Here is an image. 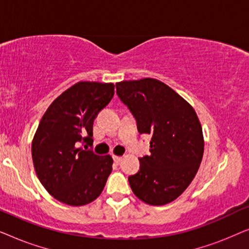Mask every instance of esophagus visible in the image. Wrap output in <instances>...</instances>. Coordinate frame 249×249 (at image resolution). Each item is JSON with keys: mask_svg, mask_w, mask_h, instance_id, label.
Wrapping results in <instances>:
<instances>
[{"mask_svg": "<svg viewBox=\"0 0 249 249\" xmlns=\"http://www.w3.org/2000/svg\"><path fill=\"white\" fill-rule=\"evenodd\" d=\"M113 160L115 163H120L122 161V156H117V155H113Z\"/></svg>", "mask_w": 249, "mask_h": 249, "instance_id": "34e87169", "label": "esophagus"}]
</instances>
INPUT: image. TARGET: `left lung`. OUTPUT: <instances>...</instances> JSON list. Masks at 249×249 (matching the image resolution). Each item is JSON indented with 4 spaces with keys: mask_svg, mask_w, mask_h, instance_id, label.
Masks as SVG:
<instances>
[{
    "mask_svg": "<svg viewBox=\"0 0 249 249\" xmlns=\"http://www.w3.org/2000/svg\"><path fill=\"white\" fill-rule=\"evenodd\" d=\"M117 94L137 121L139 134L151 136L149 152L128 178L132 192L149 205L178 198L198 171L204 136L195 110L172 88L154 78L115 84Z\"/></svg>",
    "mask_w": 249,
    "mask_h": 249,
    "instance_id": "obj_1",
    "label": "left lung"
}]
</instances>
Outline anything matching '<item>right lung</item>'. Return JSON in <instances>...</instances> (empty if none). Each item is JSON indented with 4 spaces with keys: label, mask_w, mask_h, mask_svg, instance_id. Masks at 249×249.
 I'll list each match as a JSON object with an SVG mask.
<instances>
[{
    "label": "right lung",
    "mask_w": 249,
    "mask_h": 249,
    "mask_svg": "<svg viewBox=\"0 0 249 249\" xmlns=\"http://www.w3.org/2000/svg\"><path fill=\"white\" fill-rule=\"evenodd\" d=\"M114 85L79 81L52 102L40 119L32 142L34 168L54 198L71 206L93 202L112 171L111 155L78 147L93 142V124L110 103Z\"/></svg>",
    "instance_id": "1"
}]
</instances>
